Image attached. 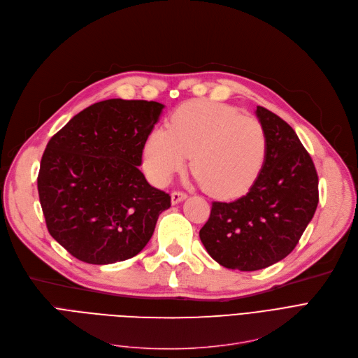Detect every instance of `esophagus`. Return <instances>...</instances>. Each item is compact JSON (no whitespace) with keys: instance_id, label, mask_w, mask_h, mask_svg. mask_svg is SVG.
<instances>
[{"instance_id":"esophagus-1","label":"esophagus","mask_w":358,"mask_h":358,"mask_svg":"<svg viewBox=\"0 0 358 358\" xmlns=\"http://www.w3.org/2000/svg\"><path fill=\"white\" fill-rule=\"evenodd\" d=\"M187 199V194L184 193V192H173L171 193V201H173V204H177V203H180V201H182V200H185Z\"/></svg>"}]
</instances>
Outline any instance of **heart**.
Wrapping results in <instances>:
<instances>
[{
	"mask_svg": "<svg viewBox=\"0 0 358 358\" xmlns=\"http://www.w3.org/2000/svg\"><path fill=\"white\" fill-rule=\"evenodd\" d=\"M192 155L196 180L209 194L234 199L247 193L267 157L262 124L227 104L197 100L178 107L168 127H157L143 148L149 178L165 184Z\"/></svg>",
	"mask_w": 358,
	"mask_h": 358,
	"instance_id": "1",
	"label": "heart"
}]
</instances>
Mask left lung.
I'll list each match as a JSON object with an SVG mask.
<instances>
[{
  "label": "left lung",
  "instance_id": "1",
  "mask_svg": "<svg viewBox=\"0 0 358 358\" xmlns=\"http://www.w3.org/2000/svg\"><path fill=\"white\" fill-rule=\"evenodd\" d=\"M255 115L267 136L264 166L245 196L213 201L200 229L209 255L239 271L261 270L286 258L319 201L316 169L296 131L264 107L257 106Z\"/></svg>",
  "mask_w": 358,
  "mask_h": 358
}]
</instances>
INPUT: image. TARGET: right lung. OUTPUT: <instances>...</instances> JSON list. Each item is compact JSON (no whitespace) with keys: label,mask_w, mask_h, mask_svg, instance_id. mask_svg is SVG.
Wrapping results in <instances>:
<instances>
[{"label":"right lung","mask_w":358,"mask_h":358,"mask_svg":"<svg viewBox=\"0 0 358 358\" xmlns=\"http://www.w3.org/2000/svg\"><path fill=\"white\" fill-rule=\"evenodd\" d=\"M164 104L111 99L73 116L49 141L37 190L55 241L88 264L139 254L171 197L139 165Z\"/></svg>","instance_id":"right-lung-1"}]
</instances>
